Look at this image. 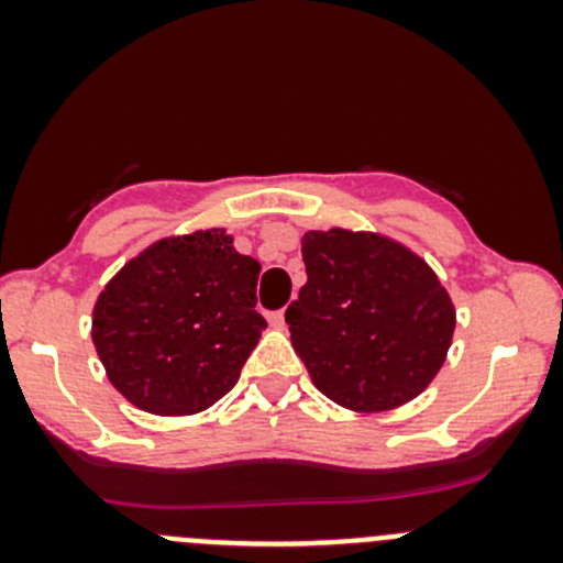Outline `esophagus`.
I'll use <instances>...</instances> for the list:
<instances>
[{"mask_svg":"<svg viewBox=\"0 0 563 563\" xmlns=\"http://www.w3.org/2000/svg\"><path fill=\"white\" fill-rule=\"evenodd\" d=\"M266 321H269V327L283 329V327H286V313H283V310H275V313L266 316Z\"/></svg>","mask_w":563,"mask_h":563,"instance_id":"34e87169","label":"esophagus"}]
</instances>
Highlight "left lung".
<instances>
[{
    "mask_svg": "<svg viewBox=\"0 0 563 563\" xmlns=\"http://www.w3.org/2000/svg\"><path fill=\"white\" fill-rule=\"evenodd\" d=\"M308 283L286 310L291 343L329 400L351 411H389L441 371L455 308L435 272L387 236L308 231Z\"/></svg>",
    "mask_w": 563,
    "mask_h": 563,
    "instance_id": "1",
    "label": "left lung"
}]
</instances>
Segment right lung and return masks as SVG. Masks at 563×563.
Returning a JSON list of instances; mask_svg holds the SVG:
<instances>
[{
  "mask_svg": "<svg viewBox=\"0 0 563 563\" xmlns=\"http://www.w3.org/2000/svg\"><path fill=\"white\" fill-rule=\"evenodd\" d=\"M258 272L220 229L161 240L128 261L92 313L95 349L113 387L161 417L218 402L266 329L255 310Z\"/></svg>",
  "mask_w": 563,
  "mask_h": 563,
  "instance_id": "obj_1",
  "label": "right lung"
}]
</instances>
